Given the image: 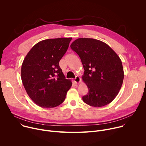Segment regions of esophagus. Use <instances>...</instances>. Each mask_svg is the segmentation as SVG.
<instances>
[{"label": "esophagus", "mask_w": 146, "mask_h": 146, "mask_svg": "<svg viewBox=\"0 0 146 146\" xmlns=\"http://www.w3.org/2000/svg\"><path fill=\"white\" fill-rule=\"evenodd\" d=\"M80 81H81L80 78L78 76H76V78H74V82H75L76 84H78L79 82H80Z\"/></svg>", "instance_id": "1"}]
</instances>
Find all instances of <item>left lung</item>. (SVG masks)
I'll list each match as a JSON object with an SVG mask.
<instances>
[{
	"mask_svg": "<svg viewBox=\"0 0 146 146\" xmlns=\"http://www.w3.org/2000/svg\"><path fill=\"white\" fill-rule=\"evenodd\" d=\"M70 47L80 56L84 69L82 79L89 91L82 100L93 107L108 105L117 96L123 82L121 59L106 43L94 38H77Z\"/></svg>",
	"mask_w": 146,
	"mask_h": 146,
	"instance_id": "obj_1",
	"label": "left lung"
}]
</instances>
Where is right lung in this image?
<instances>
[{
    "instance_id": "obj_1",
    "label": "right lung",
    "mask_w": 146,
    "mask_h": 146,
    "mask_svg": "<svg viewBox=\"0 0 146 146\" xmlns=\"http://www.w3.org/2000/svg\"><path fill=\"white\" fill-rule=\"evenodd\" d=\"M72 37L50 38L36 44L24 59L21 80L31 99L44 108L59 106L65 99L72 82L66 79L59 62Z\"/></svg>"
}]
</instances>
